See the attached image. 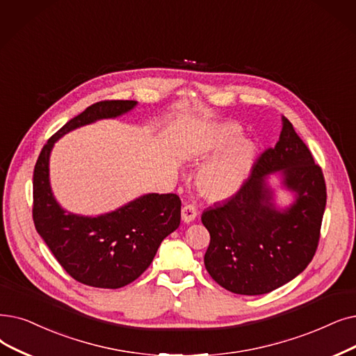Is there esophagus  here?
<instances>
[{
	"mask_svg": "<svg viewBox=\"0 0 356 356\" xmlns=\"http://www.w3.org/2000/svg\"><path fill=\"white\" fill-rule=\"evenodd\" d=\"M196 207L192 205V204H184V207L181 208V221L184 224H191L195 221L196 218Z\"/></svg>",
	"mask_w": 356,
	"mask_h": 356,
	"instance_id": "34e87169",
	"label": "esophagus"
}]
</instances>
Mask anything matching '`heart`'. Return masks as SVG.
<instances>
[{"mask_svg":"<svg viewBox=\"0 0 356 356\" xmlns=\"http://www.w3.org/2000/svg\"><path fill=\"white\" fill-rule=\"evenodd\" d=\"M243 128L236 123H224L200 136H192L183 147L189 159H207L227 149L221 157L199 170L196 186L209 200H222L236 195L250 177L257 161V145L252 140H241Z\"/></svg>","mask_w":356,"mask_h":356,"instance_id":"1","label":"heart"}]
</instances>
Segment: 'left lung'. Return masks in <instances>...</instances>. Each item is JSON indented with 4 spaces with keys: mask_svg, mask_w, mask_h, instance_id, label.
<instances>
[{
    "mask_svg": "<svg viewBox=\"0 0 356 356\" xmlns=\"http://www.w3.org/2000/svg\"><path fill=\"white\" fill-rule=\"evenodd\" d=\"M272 177L280 180L275 188ZM280 190L291 197L286 206L279 204ZM324 208L321 168L282 116L280 141L259 157L243 188L202 213L211 236L204 257L208 273L240 296H261L288 284L316 253Z\"/></svg>",
    "mask_w": 356,
    "mask_h": 356,
    "instance_id": "left-lung-1",
    "label": "left lung"
}]
</instances>
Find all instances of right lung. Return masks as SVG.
Returning a JSON list of instances; mask_svg holds the SVG:
<instances>
[{
    "mask_svg": "<svg viewBox=\"0 0 356 356\" xmlns=\"http://www.w3.org/2000/svg\"><path fill=\"white\" fill-rule=\"evenodd\" d=\"M135 100L99 102L75 116L48 141L33 173V221L39 236L75 281L95 288H122L140 277L161 241L180 225L181 202L175 193H145L96 216L74 213L56 200L49 160L59 138L136 107Z\"/></svg>",
    "mask_w": 356,
    "mask_h": 356,
    "instance_id": "right-lung-1",
    "label": "right lung"
}]
</instances>
